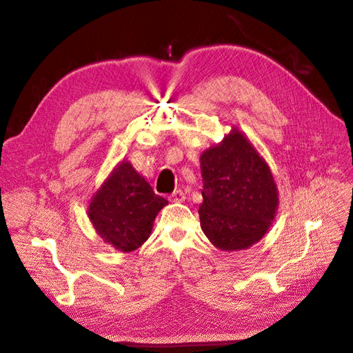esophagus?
Masks as SVG:
<instances>
[{"label":"esophagus","mask_w":353,"mask_h":353,"mask_svg":"<svg viewBox=\"0 0 353 353\" xmlns=\"http://www.w3.org/2000/svg\"><path fill=\"white\" fill-rule=\"evenodd\" d=\"M184 199H185V196H184V191L183 190H175L172 194H170V197H169V200L170 201H184Z\"/></svg>","instance_id":"esophagus-1"}]
</instances>
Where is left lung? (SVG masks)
<instances>
[{"label":"left lung","mask_w":353,"mask_h":353,"mask_svg":"<svg viewBox=\"0 0 353 353\" xmlns=\"http://www.w3.org/2000/svg\"><path fill=\"white\" fill-rule=\"evenodd\" d=\"M201 230L221 250L248 249L268 231L279 206L271 170L239 130L200 156Z\"/></svg>","instance_id":"obj_1"}]
</instances>
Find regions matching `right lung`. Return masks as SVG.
<instances>
[{"label": "right lung", "instance_id": "add662e5", "mask_svg": "<svg viewBox=\"0 0 353 353\" xmlns=\"http://www.w3.org/2000/svg\"><path fill=\"white\" fill-rule=\"evenodd\" d=\"M168 200L130 162H122L90 203L88 216L95 231L113 248L132 252L150 237L153 221Z\"/></svg>", "mask_w": 353, "mask_h": 353}]
</instances>
